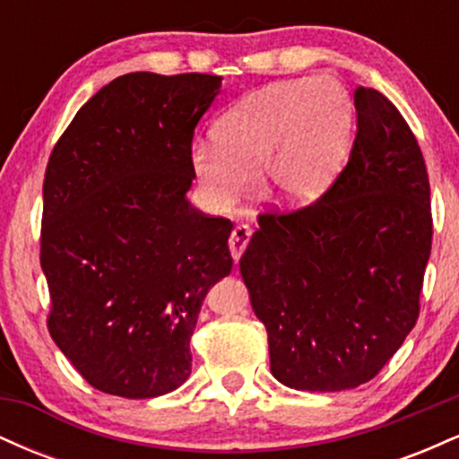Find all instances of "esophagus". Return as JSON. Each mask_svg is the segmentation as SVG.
Segmentation results:
<instances>
[{
	"instance_id": "1",
	"label": "esophagus",
	"mask_w": 459,
	"mask_h": 459,
	"mask_svg": "<svg viewBox=\"0 0 459 459\" xmlns=\"http://www.w3.org/2000/svg\"><path fill=\"white\" fill-rule=\"evenodd\" d=\"M250 235H252V230H250V226H247V224H237L233 229V233H230L229 247H230V255H233L235 263L239 261L241 255H244L247 241H250Z\"/></svg>"
}]
</instances>
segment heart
<instances>
[{
	"label": "heart",
	"mask_w": 459,
	"mask_h": 459,
	"mask_svg": "<svg viewBox=\"0 0 459 459\" xmlns=\"http://www.w3.org/2000/svg\"><path fill=\"white\" fill-rule=\"evenodd\" d=\"M354 129V103L339 79L278 82L218 120L215 144L192 149L194 170L218 204L237 203L263 168L267 192L284 203L317 198L339 170Z\"/></svg>",
	"instance_id": "b5f03b06"
}]
</instances>
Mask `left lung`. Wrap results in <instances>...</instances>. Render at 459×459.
<instances>
[{"label":"left lung","mask_w":459,"mask_h":459,"mask_svg":"<svg viewBox=\"0 0 459 459\" xmlns=\"http://www.w3.org/2000/svg\"><path fill=\"white\" fill-rule=\"evenodd\" d=\"M354 105L347 166L307 207L259 213L239 261L273 377L298 391L373 380L420 310L434 235L423 152L382 92L358 86Z\"/></svg>","instance_id":"obj_1"}]
</instances>
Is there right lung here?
Wrapping results in <instances>:
<instances>
[{
  "mask_svg": "<svg viewBox=\"0 0 459 459\" xmlns=\"http://www.w3.org/2000/svg\"><path fill=\"white\" fill-rule=\"evenodd\" d=\"M218 75L127 73L71 120L43 183L47 328L97 391L160 397L192 373L204 296L229 276L233 224L186 200Z\"/></svg>",
  "mask_w": 459,
  "mask_h": 459,
  "instance_id": "right-lung-1",
  "label": "right lung"
}]
</instances>
